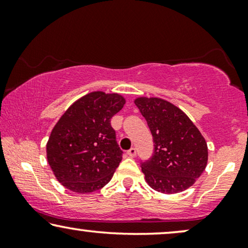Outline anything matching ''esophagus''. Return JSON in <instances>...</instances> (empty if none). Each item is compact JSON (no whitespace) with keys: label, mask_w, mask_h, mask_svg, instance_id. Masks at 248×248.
Instances as JSON below:
<instances>
[{"label":"esophagus","mask_w":248,"mask_h":248,"mask_svg":"<svg viewBox=\"0 0 248 248\" xmlns=\"http://www.w3.org/2000/svg\"><path fill=\"white\" fill-rule=\"evenodd\" d=\"M127 155H130V157H135V155H137V149L135 148H131L130 150H127Z\"/></svg>","instance_id":"obj_1"}]
</instances>
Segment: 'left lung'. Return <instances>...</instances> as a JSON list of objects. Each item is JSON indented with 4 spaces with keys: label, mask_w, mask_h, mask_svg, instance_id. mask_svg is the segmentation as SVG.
Instances as JSON below:
<instances>
[{
    "label": "left lung",
    "mask_w": 248,
    "mask_h": 248,
    "mask_svg": "<svg viewBox=\"0 0 248 248\" xmlns=\"http://www.w3.org/2000/svg\"><path fill=\"white\" fill-rule=\"evenodd\" d=\"M134 103L154 139V154L141 161L149 186L166 194L191 187L208 162V147L198 127L178 107L160 98L141 97Z\"/></svg>",
    "instance_id": "obj_1"
}]
</instances>
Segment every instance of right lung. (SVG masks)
<instances>
[{
    "label": "right lung",
    "mask_w": 248,
    "mask_h": 248,
    "mask_svg": "<svg viewBox=\"0 0 248 248\" xmlns=\"http://www.w3.org/2000/svg\"><path fill=\"white\" fill-rule=\"evenodd\" d=\"M125 104L117 93L94 91L71 105L47 142V160L61 184L76 193L104 187L122 160L110 120Z\"/></svg>",
    "instance_id": "obj_1"
}]
</instances>
